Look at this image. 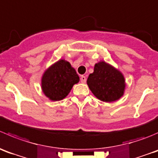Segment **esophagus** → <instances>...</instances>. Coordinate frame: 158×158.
Instances as JSON below:
<instances>
[{
    "label": "esophagus",
    "mask_w": 158,
    "mask_h": 158,
    "mask_svg": "<svg viewBox=\"0 0 158 158\" xmlns=\"http://www.w3.org/2000/svg\"><path fill=\"white\" fill-rule=\"evenodd\" d=\"M86 81H87V79H86L85 76H84V75L81 76V83H83V84H84V83L86 82Z\"/></svg>",
    "instance_id": "esophagus-1"
}]
</instances>
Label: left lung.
Returning a JSON list of instances; mask_svg holds the SVG:
<instances>
[{"label":"left lung","mask_w":158,"mask_h":158,"mask_svg":"<svg viewBox=\"0 0 158 158\" xmlns=\"http://www.w3.org/2000/svg\"><path fill=\"white\" fill-rule=\"evenodd\" d=\"M87 84L97 98L104 102H113L123 96L125 80L121 71L104 61L94 65Z\"/></svg>","instance_id":"1"}]
</instances>
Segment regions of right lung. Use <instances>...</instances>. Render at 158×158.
I'll return each instance as SVG.
<instances>
[{"label": "right lung", "mask_w": 158, "mask_h": 158, "mask_svg": "<svg viewBox=\"0 0 158 158\" xmlns=\"http://www.w3.org/2000/svg\"><path fill=\"white\" fill-rule=\"evenodd\" d=\"M80 78L75 69L65 60H59L45 71L42 76L41 88L45 96L54 101L68 96Z\"/></svg>", "instance_id": "obj_1"}]
</instances>
